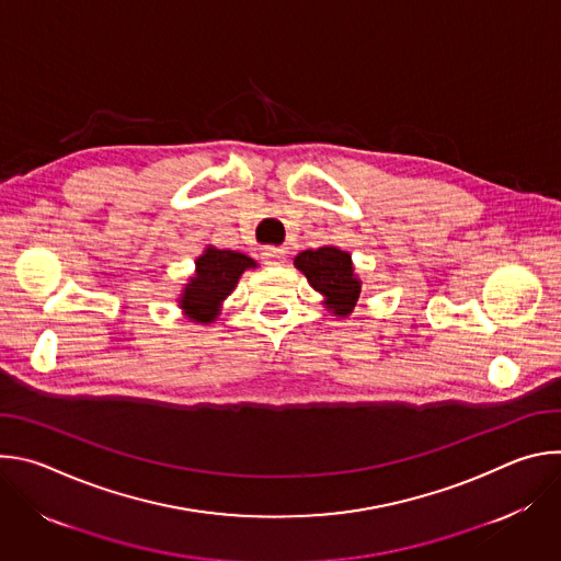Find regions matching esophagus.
I'll return each mask as SVG.
<instances>
[{
	"mask_svg": "<svg viewBox=\"0 0 561 561\" xmlns=\"http://www.w3.org/2000/svg\"><path fill=\"white\" fill-rule=\"evenodd\" d=\"M262 257H264V262H266L268 266H279V264H284V260H286V253H284V249H275V247H268V249H264Z\"/></svg>",
	"mask_w": 561,
	"mask_h": 561,
	"instance_id": "esophagus-1",
	"label": "esophagus"
}]
</instances>
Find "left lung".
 <instances>
[{
  "label": "left lung",
  "mask_w": 561,
  "mask_h": 561,
  "mask_svg": "<svg viewBox=\"0 0 561 561\" xmlns=\"http://www.w3.org/2000/svg\"><path fill=\"white\" fill-rule=\"evenodd\" d=\"M295 266L306 275L314 290L327 295V304L335 314L344 317L353 310L362 286L353 275V262L348 253L335 247L304 251L295 257Z\"/></svg>",
  "instance_id": "obj_1"
}]
</instances>
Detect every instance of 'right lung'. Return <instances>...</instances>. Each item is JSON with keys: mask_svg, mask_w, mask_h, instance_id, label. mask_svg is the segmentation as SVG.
I'll list each match as a JSON object with an SVG mask.
<instances>
[{"mask_svg": "<svg viewBox=\"0 0 561 561\" xmlns=\"http://www.w3.org/2000/svg\"><path fill=\"white\" fill-rule=\"evenodd\" d=\"M253 266L255 262L244 253L219 251L213 247L206 249V253L197 260V275L182 295V306L195 322H213L219 314L221 299L232 293L242 273Z\"/></svg>", "mask_w": 561, "mask_h": 561, "instance_id": "obj_1", "label": "right lung"}]
</instances>
